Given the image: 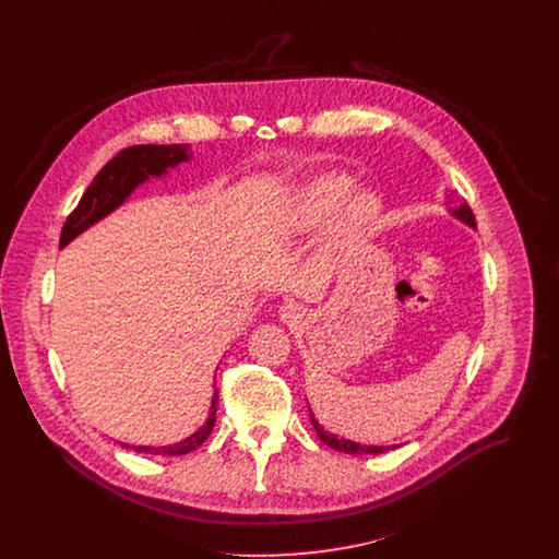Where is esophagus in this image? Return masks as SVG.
I'll use <instances>...</instances> for the list:
<instances>
[{
    "label": "esophagus",
    "instance_id": "esophagus-1",
    "mask_svg": "<svg viewBox=\"0 0 559 559\" xmlns=\"http://www.w3.org/2000/svg\"><path fill=\"white\" fill-rule=\"evenodd\" d=\"M280 319L284 320L286 324H297L299 320L304 319V310L299 304H284L280 308Z\"/></svg>",
    "mask_w": 559,
    "mask_h": 559
}]
</instances>
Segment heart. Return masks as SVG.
Instances as JSON below:
<instances>
[{
  "label": "heart",
  "instance_id": "obj_1",
  "mask_svg": "<svg viewBox=\"0 0 559 559\" xmlns=\"http://www.w3.org/2000/svg\"><path fill=\"white\" fill-rule=\"evenodd\" d=\"M350 187V178L342 174H320L299 187L290 206L288 219L295 230H310L322 224L335 209V237L357 239L364 235L381 211L374 191L366 187Z\"/></svg>",
  "mask_w": 559,
  "mask_h": 559
}]
</instances>
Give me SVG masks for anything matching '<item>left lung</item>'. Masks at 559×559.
<instances>
[{
	"instance_id": "left-lung-1",
	"label": "left lung",
	"mask_w": 559,
	"mask_h": 559,
	"mask_svg": "<svg viewBox=\"0 0 559 559\" xmlns=\"http://www.w3.org/2000/svg\"><path fill=\"white\" fill-rule=\"evenodd\" d=\"M454 204H456V206L452 209V215H454L456 219H461L463 224L476 228V217H474L472 209L467 206V202L456 200ZM310 419H312V426H314L320 441L326 443L331 450H337V452H344V454H355V456H359V454H385V452L399 448V445H361V443H355V441H348V439H340V437H335L333 432H326V430L320 426L319 419L314 417L312 411H310Z\"/></svg>"
}]
</instances>
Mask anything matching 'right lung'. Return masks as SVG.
<instances>
[{"label": "right lung", "instance_id": "right-lung-1", "mask_svg": "<svg viewBox=\"0 0 559 559\" xmlns=\"http://www.w3.org/2000/svg\"><path fill=\"white\" fill-rule=\"evenodd\" d=\"M191 159L189 144H167V146H157V144H142V146H129L120 151L116 157L105 163V167L94 176L85 193L81 195L78 209L69 215L62 235H60V249L67 247L75 237H80L83 230L114 213L124 200L148 178H159L169 167H176L182 160ZM217 400L219 394L215 390L213 400H211V411L202 428H198L191 437L171 443V445H127L135 452L144 454H155V456H182L193 450H198L211 435L215 426V413H217Z\"/></svg>", "mask_w": 559, "mask_h": 559}]
</instances>
